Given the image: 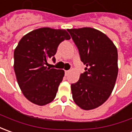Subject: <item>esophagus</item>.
I'll use <instances>...</instances> for the list:
<instances>
[{
	"mask_svg": "<svg viewBox=\"0 0 132 132\" xmlns=\"http://www.w3.org/2000/svg\"><path fill=\"white\" fill-rule=\"evenodd\" d=\"M69 72H70V71H69V70L65 71V75H66V76H68V75H69Z\"/></svg>",
	"mask_w": 132,
	"mask_h": 132,
	"instance_id": "obj_1",
	"label": "esophagus"
}]
</instances>
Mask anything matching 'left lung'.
<instances>
[{"label":"left lung","mask_w":132,"mask_h":132,"mask_svg":"<svg viewBox=\"0 0 132 132\" xmlns=\"http://www.w3.org/2000/svg\"><path fill=\"white\" fill-rule=\"evenodd\" d=\"M86 66L80 80L71 84L75 104L90 110L101 106L110 97L118 72V50L104 33L92 28L67 30Z\"/></svg>","instance_id":"obj_1"}]
</instances>
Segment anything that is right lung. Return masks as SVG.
<instances>
[{"label": "right lung", "instance_id": "obj_1", "mask_svg": "<svg viewBox=\"0 0 132 132\" xmlns=\"http://www.w3.org/2000/svg\"><path fill=\"white\" fill-rule=\"evenodd\" d=\"M71 37L66 30L41 28L30 31L19 42L14 52V69L17 83L30 102L44 106L54 100L64 71L45 66L55 61L59 44Z\"/></svg>", "mask_w": 132, "mask_h": 132}]
</instances>
